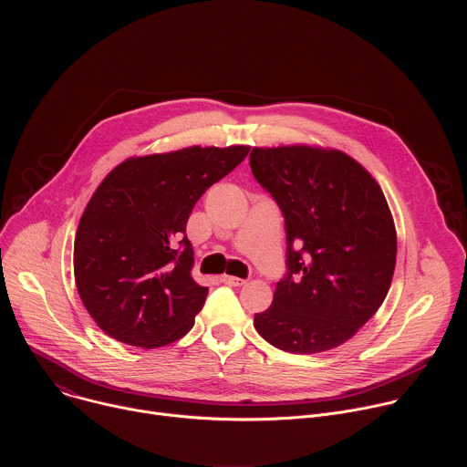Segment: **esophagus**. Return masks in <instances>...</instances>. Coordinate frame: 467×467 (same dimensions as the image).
Segmentation results:
<instances>
[{"label":"esophagus","mask_w":467,"mask_h":467,"mask_svg":"<svg viewBox=\"0 0 467 467\" xmlns=\"http://www.w3.org/2000/svg\"><path fill=\"white\" fill-rule=\"evenodd\" d=\"M222 281L229 286H244L247 281L240 279V277H233V275H222Z\"/></svg>","instance_id":"esophagus-1"}]
</instances>
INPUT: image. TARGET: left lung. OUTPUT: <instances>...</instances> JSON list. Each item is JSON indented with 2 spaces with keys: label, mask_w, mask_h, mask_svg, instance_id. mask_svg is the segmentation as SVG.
<instances>
[{
  "label": "left lung",
  "mask_w": 467,
  "mask_h": 467,
  "mask_svg": "<svg viewBox=\"0 0 467 467\" xmlns=\"http://www.w3.org/2000/svg\"><path fill=\"white\" fill-rule=\"evenodd\" d=\"M249 164L283 211L288 244V274L253 325L288 353L335 349L389 290L397 234L386 197L373 175L338 150L253 148Z\"/></svg>",
  "instance_id": "obj_1"
}]
</instances>
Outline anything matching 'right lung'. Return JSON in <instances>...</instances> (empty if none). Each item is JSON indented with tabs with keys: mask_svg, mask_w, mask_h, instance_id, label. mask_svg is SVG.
<instances>
[{
	"mask_svg": "<svg viewBox=\"0 0 467 467\" xmlns=\"http://www.w3.org/2000/svg\"><path fill=\"white\" fill-rule=\"evenodd\" d=\"M249 146H192L130 157L96 188L74 244L79 297L118 342L153 349L182 338L209 288L192 279L186 222L197 199Z\"/></svg>",
	"mask_w": 467,
	"mask_h": 467,
	"instance_id": "add662e5",
	"label": "right lung"
}]
</instances>
